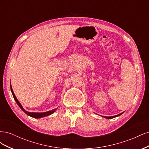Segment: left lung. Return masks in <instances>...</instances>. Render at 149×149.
Segmentation results:
<instances>
[{"label":"left lung","instance_id":"1","mask_svg":"<svg viewBox=\"0 0 149 149\" xmlns=\"http://www.w3.org/2000/svg\"><path fill=\"white\" fill-rule=\"evenodd\" d=\"M123 112H122V113H120V114H118V115H116V116H110V117H106V116H104V118H106V119H112V118H116V117H118V116H119L120 115H121L122 114H123Z\"/></svg>","mask_w":149,"mask_h":149}]
</instances>
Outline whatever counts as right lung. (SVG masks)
Here are the masks:
<instances>
[{
    "mask_svg": "<svg viewBox=\"0 0 149 149\" xmlns=\"http://www.w3.org/2000/svg\"><path fill=\"white\" fill-rule=\"evenodd\" d=\"M10 89H11V91H12V95L13 96V98H14L15 101H16V102L17 103V104L19 105V106L20 107V109L23 111L25 114H27L28 116H30V117H32V118H43V117H45V116H48L49 115H51L52 114H53L54 112H55L56 109H54L52 111H47V112H28L25 111L23 107H22V106L21 105V104L20 103V102L18 101V100L17 99V97H15L14 93H13V89L12 88V86H11V83H10Z\"/></svg>",
    "mask_w": 149,
    "mask_h": 149,
    "instance_id": "right-lung-1",
    "label": "right lung"
}]
</instances>
